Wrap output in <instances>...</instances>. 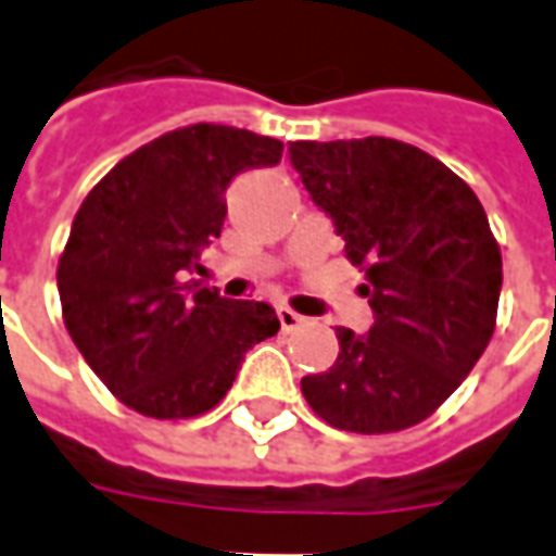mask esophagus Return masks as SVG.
<instances>
[{
  "label": "esophagus",
  "mask_w": 556,
  "mask_h": 556,
  "mask_svg": "<svg viewBox=\"0 0 556 556\" xmlns=\"http://www.w3.org/2000/svg\"><path fill=\"white\" fill-rule=\"evenodd\" d=\"M277 315H279V325H282V330H294V327L303 321L301 315L294 313V309H289V306H279Z\"/></svg>",
  "instance_id": "obj_1"
}]
</instances>
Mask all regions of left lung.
<instances>
[{"label": "left lung", "mask_w": 556, "mask_h": 556, "mask_svg": "<svg viewBox=\"0 0 556 556\" xmlns=\"http://www.w3.org/2000/svg\"><path fill=\"white\" fill-rule=\"evenodd\" d=\"M289 154L375 313L363 337L337 327V363L306 375L303 396L333 429H410L489 349L503 282L489 217L453 169L399 139L291 142Z\"/></svg>", "instance_id": "obj_1"}]
</instances>
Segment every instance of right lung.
<instances>
[{
    "mask_svg": "<svg viewBox=\"0 0 556 556\" xmlns=\"http://www.w3.org/2000/svg\"><path fill=\"white\" fill-rule=\"evenodd\" d=\"M279 157V139L202 122L137 148L83 199L55 270L62 318L127 408L205 414L229 393L243 354L279 330L267 303L184 282L219 238L231 178Z\"/></svg>",
    "mask_w": 556,
    "mask_h": 556,
    "instance_id": "right-lung-1",
    "label": "right lung"
}]
</instances>
